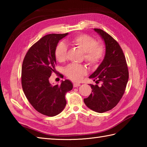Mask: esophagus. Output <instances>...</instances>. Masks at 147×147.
Wrapping results in <instances>:
<instances>
[{"instance_id":"obj_1","label":"esophagus","mask_w":147,"mask_h":147,"mask_svg":"<svg viewBox=\"0 0 147 147\" xmlns=\"http://www.w3.org/2000/svg\"><path fill=\"white\" fill-rule=\"evenodd\" d=\"M80 86V84L78 83H73V86L74 87H78V86Z\"/></svg>"}]
</instances>
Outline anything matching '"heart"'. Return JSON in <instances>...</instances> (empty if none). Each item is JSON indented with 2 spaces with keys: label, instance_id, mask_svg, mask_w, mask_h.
<instances>
[{
  "label": "heart",
  "instance_id": "1",
  "mask_svg": "<svg viewBox=\"0 0 147 147\" xmlns=\"http://www.w3.org/2000/svg\"><path fill=\"white\" fill-rule=\"evenodd\" d=\"M72 44L83 51V58L87 63L94 65L99 63L105 55V49L104 45L98 43L96 40L86 34H80L71 39ZM67 48L63 42H59L55 49V57L58 61L62 62L66 58ZM66 76L74 82H79L87 73L86 69L81 64H71L64 69Z\"/></svg>",
  "mask_w": 147,
  "mask_h": 147
}]
</instances>
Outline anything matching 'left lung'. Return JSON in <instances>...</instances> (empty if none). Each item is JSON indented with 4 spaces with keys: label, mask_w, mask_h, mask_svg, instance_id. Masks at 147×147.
Returning <instances> with one entry per match:
<instances>
[{
    "label": "left lung",
    "mask_w": 147,
    "mask_h": 147,
    "mask_svg": "<svg viewBox=\"0 0 147 147\" xmlns=\"http://www.w3.org/2000/svg\"><path fill=\"white\" fill-rule=\"evenodd\" d=\"M105 44V55L98 67L89 78L102 82L101 86L90 84L92 93L84 102L89 109L99 113L111 110L125 92L129 71L125 56L116 40L104 30L94 28Z\"/></svg>",
    "instance_id": "obj_1"
}]
</instances>
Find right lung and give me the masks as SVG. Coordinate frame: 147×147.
I'll return each instance as SVG.
<instances>
[{
	"instance_id": "right-lung-1",
	"label": "right lung",
	"mask_w": 147,
	"mask_h": 147,
	"mask_svg": "<svg viewBox=\"0 0 147 147\" xmlns=\"http://www.w3.org/2000/svg\"><path fill=\"white\" fill-rule=\"evenodd\" d=\"M68 33L49 34L33 44L27 52L22 64L21 85L29 102L36 111L53 117L66 105L65 93L73 89L69 80L60 85H52L49 78L55 69V49L59 41Z\"/></svg>"
}]
</instances>
